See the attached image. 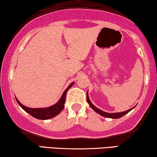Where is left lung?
I'll list each match as a JSON object with an SVG mask.
<instances>
[{
	"label": "left lung",
	"instance_id": "left-lung-1",
	"mask_svg": "<svg viewBox=\"0 0 157 157\" xmlns=\"http://www.w3.org/2000/svg\"><path fill=\"white\" fill-rule=\"evenodd\" d=\"M86 99H87V101L89 103V104L90 105V106L91 107L92 109H94V111H96V113H98V114L103 116V117H108V118H111V119H119V118H121L124 116L126 113L129 112L131 110H132V109H128V110L126 111H124V112H119V113H107V112H105V111H103L101 110H100V109H98L97 107H96L94 105H93V104L89 100V96H88V92L86 93Z\"/></svg>",
	"mask_w": 157,
	"mask_h": 157
}]
</instances>
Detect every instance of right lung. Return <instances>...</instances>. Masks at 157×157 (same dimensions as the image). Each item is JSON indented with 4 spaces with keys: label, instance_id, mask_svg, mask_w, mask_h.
Masks as SVG:
<instances>
[{
    "label": "right lung",
    "instance_id": "right-lung-1",
    "mask_svg": "<svg viewBox=\"0 0 157 157\" xmlns=\"http://www.w3.org/2000/svg\"><path fill=\"white\" fill-rule=\"evenodd\" d=\"M73 85H74V83H71V84L68 86V87L63 93V95H62L61 98H60V100L56 103V104L53 105V106H51L50 107H48V108H40V109L29 108V107H26L23 106V104H21L16 98V99L17 101V102H18V104H19V106H20L25 111H26L27 113H29L30 115H31L32 117H35L38 119H42V120L49 119L56 117V116L59 114V113L63 110L64 108V104H65V101H66V92L68 91V90Z\"/></svg>",
    "mask_w": 157,
    "mask_h": 157
}]
</instances>
